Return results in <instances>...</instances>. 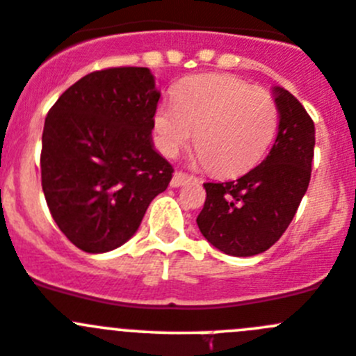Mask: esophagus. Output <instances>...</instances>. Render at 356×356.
I'll use <instances>...</instances> for the list:
<instances>
[{"label": "esophagus", "instance_id": "34e87169", "mask_svg": "<svg viewBox=\"0 0 356 356\" xmlns=\"http://www.w3.org/2000/svg\"><path fill=\"white\" fill-rule=\"evenodd\" d=\"M195 178L194 176L187 175V172H181V171H176L172 175V180H171V187H181V185L188 184V181H194Z\"/></svg>", "mask_w": 356, "mask_h": 356}]
</instances>
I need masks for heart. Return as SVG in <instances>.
Instances as JSON below:
<instances>
[{
    "instance_id": "1",
    "label": "heart",
    "mask_w": 356,
    "mask_h": 356,
    "mask_svg": "<svg viewBox=\"0 0 356 356\" xmlns=\"http://www.w3.org/2000/svg\"><path fill=\"white\" fill-rule=\"evenodd\" d=\"M175 100L159 104L153 114L155 143L165 156H175L195 136V148L211 172L236 176L254 168L273 141L279 120L275 100L238 77H188Z\"/></svg>"
}]
</instances>
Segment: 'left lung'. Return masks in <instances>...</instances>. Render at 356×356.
I'll use <instances>...</instances> for the list:
<instances>
[{
    "label": "left lung",
    "mask_w": 356,
    "mask_h": 356,
    "mask_svg": "<svg viewBox=\"0 0 356 356\" xmlns=\"http://www.w3.org/2000/svg\"><path fill=\"white\" fill-rule=\"evenodd\" d=\"M279 132L266 159L238 180L204 184L197 226L224 254L256 256L288 229L311 181L314 122L284 88H273Z\"/></svg>",
    "instance_id": "obj_1"
}]
</instances>
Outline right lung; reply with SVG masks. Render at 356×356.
Masks as SVG:
<instances>
[{
    "label": "right lung",
    "mask_w": 356,
    "mask_h": 356,
    "mask_svg": "<svg viewBox=\"0 0 356 356\" xmlns=\"http://www.w3.org/2000/svg\"><path fill=\"white\" fill-rule=\"evenodd\" d=\"M161 93L145 67L91 72L49 109L42 191L54 222L77 249L100 254L134 236L172 165L153 148Z\"/></svg>",
    "instance_id": "1"
}]
</instances>
